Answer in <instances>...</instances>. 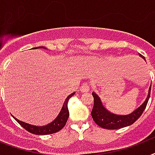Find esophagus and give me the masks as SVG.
Returning <instances> with one entry per match:
<instances>
[{"mask_svg":"<svg viewBox=\"0 0 155 155\" xmlns=\"http://www.w3.org/2000/svg\"><path fill=\"white\" fill-rule=\"evenodd\" d=\"M90 86L89 84H87V83H84V84H82V86L80 87V91L82 92H88L89 91Z\"/></svg>","mask_w":155,"mask_h":155,"instance_id":"1","label":"esophagus"}]
</instances>
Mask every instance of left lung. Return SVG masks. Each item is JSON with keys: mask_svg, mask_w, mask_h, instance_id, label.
I'll return each instance as SVG.
<instances>
[{"mask_svg": "<svg viewBox=\"0 0 155 155\" xmlns=\"http://www.w3.org/2000/svg\"><path fill=\"white\" fill-rule=\"evenodd\" d=\"M139 56L144 60H146L144 56H142L141 54H139ZM150 90H151V84L149 87L148 95L145 101L134 112L127 115H117V114H114L109 112L103 105L99 96L96 92H93L92 96L94 97V105L91 113L93 120L99 126L104 129H107V130H117V129L126 127V126L132 125L141 117L143 111L147 107V104L150 97Z\"/></svg>", "mask_w": 155, "mask_h": 155, "instance_id": "1", "label": "left lung"}]
</instances>
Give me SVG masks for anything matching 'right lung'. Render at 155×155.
<instances>
[{"label": "right lung", "mask_w": 155, "mask_h": 155, "mask_svg": "<svg viewBox=\"0 0 155 155\" xmlns=\"http://www.w3.org/2000/svg\"><path fill=\"white\" fill-rule=\"evenodd\" d=\"M38 48H43V49H47L44 47H34L32 49H38ZM75 92H73L71 94H70L67 98L65 99V101L63 103V107L61 108L60 112L58 113V115L57 116V117L51 121L49 124H47L43 126H36V125H30L28 123L23 122L21 120H19L16 117H13V118L15 119L18 122V124H20L25 130H26L28 132L34 134L36 135H47V134H52L54 133L58 132L60 130H62L64 126H65L67 120L69 117V111H68V102L69 101L71 97H72L73 95H75Z\"/></svg>", "instance_id": "add662e5"}]
</instances>
